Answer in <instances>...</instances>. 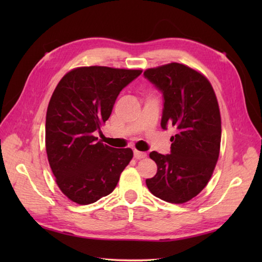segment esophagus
Returning a JSON list of instances; mask_svg holds the SVG:
<instances>
[{
	"label": "esophagus",
	"instance_id": "1",
	"mask_svg": "<svg viewBox=\"0 0 262 262\" xmlns=\"http://www.w3.org/2000/svg\"><path fill=\"white\" fill-rule=\"evenodd\" d=\"M147 157V154L145 152H140V151H134V158L136 160H141V159H145Z\"/></svg>",
	"mask_w": 262,
	"mask_h": 262
}]
</instances>
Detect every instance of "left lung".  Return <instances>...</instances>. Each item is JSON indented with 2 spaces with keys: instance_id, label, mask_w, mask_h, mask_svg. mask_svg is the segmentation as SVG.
Segmentation results:
<instances>
[{
  "instance_id": "8db88e82",
  "label": "left lung",
  "mask_w": 262,
  "mask_h": 262,
  "mask_svg": "<svg viewBox=\"0 0 262 262\" xmlns=\"http://www.w3.org/2000/svg\"><path fill=\"white\" fill-rule=\"evenodd\" d=\"M144 76L162 92L161 127L177 128L171 153H149L158 172L146 186L155 197L183 204L207 185L220 155L221 114L213 86L188 66L170 63L148 69Z\"/></svg>"
}]
</instances>
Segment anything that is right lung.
<instances>
[{"label":"right lung","mask_w":262,"mask_h":262,"mask_svg":"<svg viewBox=\"0 0 262 262\" xmlns=\"http://www.w3.org/2000/svg\"><path fill=\"white\" fill-rule=\"evenodd\" d=\"M141 70L77 68L59 81L46 115V152L57 186L80 205L111 193L133 158L130 148H114L94 133L111 115L120 91Z\"/></svg>","instance_id":"add662e5"}]
</instances>
